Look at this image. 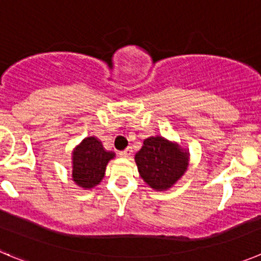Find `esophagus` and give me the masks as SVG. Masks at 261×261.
Masks as SVG:
<instances>
[{"mask_svg": "<svg viewBox=\"0 0 261 261\" xmlns=\"http://www.w3.org/2000/svg\"><path fill=\"white\" fill-rule=\"evenodd\" d=\"M131 153H133V148L131 147H127L125 149V151L119 152V156L122 157V159H127V157L131 156Z\"/></svg>", "mask_w": 261, "mask_h": 261, "instance_id": "34e87169", "label": "esophagus"}]
</instances>
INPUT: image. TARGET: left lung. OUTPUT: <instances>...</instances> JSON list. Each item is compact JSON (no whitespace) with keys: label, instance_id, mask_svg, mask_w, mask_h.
Segmentation results:
<instances>
[{"label":"left lung","instance_id":"8db88e82","mask_svg":"<svg viewBox=\"0 0 261 261\" xmlns=\"http://www.w3.org/2000/svg\"><path fill=\"white\" fill-rule=\"evenodd\" d=\"M190 152L164 136H149L136 152L135 163L142 179L156 191H168L189 168Z\"/></svg>","mask_w":261,"mask_h":261}]
</instances>
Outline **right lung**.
Returning a JSON list of instances; mask_svg holds the SVG:
<instances>
[{
  "instance_id": "obj_1",
  "label": "right lung",
  "mask_w": 261,
  "mask_h": 261,
  "mask_svg": "<svg viewBox=\"0 0 261 261\" xmlns=\"http://www.w3.org/2000/svg\"><path fill=\"white\" fill-rule=\"evenodd\" d=\"M116 153L107 151L96 136H87L72 149L71 178L76 186L91 190L101 182L107 165Z\"/></svg>"
}]
</instances>
